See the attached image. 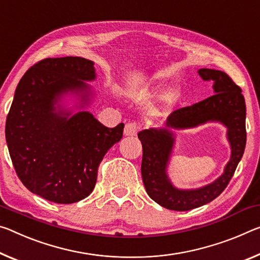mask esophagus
Here are the masks:
<instances>
[{"mask_svg":"<svg viewBox=\"0 0 260 260\" xmlns=\"http://www.w3.org/2000/svg\"><path fill=\"white\" fill-rule=\"evenodd\" d=\"M138 131L139 125L137 122H128L126 123L125 129H123V134H125L126 137H134V135H137Z\"/></svg>","mask_w":260,"mask_h":260,"instance_id":"obj_1","label":"esophagus"}]
</instances>
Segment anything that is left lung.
<instances>
[{"mask_svg": "<svg viewBox=\"0 0 260 260\" xmlns=\"http://www.w3.org/2000/svg\"><path fill=\"white\" fill-rule=\"evenodd\" d=\"M204 81H213V96L191 106L178 109L169 115L164 128L139 132L142 143L141 174L146 191L155 203L171 211H189L211 203L224 191L244 154L246 143L245 101L242 89L225 73L215 69L198 71ZM208 121L227 127L232 155L224 174L213 183L200 189L179 190L168 179L166 169L174 144L171 129L192 128Z\"/></svg>", "mask_w": 260, "mask_h": 260, "instance_id": "obj_1", "label": "left lung"}]
</instances>
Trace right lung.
I'll return each mask as SVG.
<instances>
[{"instance_id": "add662e5", "label": "right lung", "mask_w": 260, "mask_h": 260, "mask_svg": "<svg viewBox=\"0 0 260 260\" xmlns=\"http://www.w3.org/2000/svg\"><path fill=\"white\" fill-rule=\"evenodd\" d=\"M94 78L92 61L48 57L32 66L16 88L6 122L12 164L24 186L52 203L88 197L103 157L122 138V122L109 128L88 111L71 115L56 105L72 92L80 108L88 106L92 92L84 81Z\"/></svg>"}]
</instances>
